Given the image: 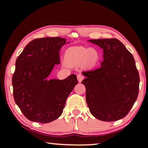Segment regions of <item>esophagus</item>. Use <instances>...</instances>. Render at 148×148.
<instances>
[{
  "label": "esophagus",
  "mask_w": 148,
  "mask_h": 148,
  "mask_svg": "<svg viewBox=\"0 0 148 148\" xmlns=\"http://www.w3.org/2000/svg\"><path fill=\"white\" fill-rule=\"evenodd\" d=\"M84 79V76L82 74H78L77 75V80L79 82H81Z\"/></svg>",
  "instance_id": "1"
}]
</instances>
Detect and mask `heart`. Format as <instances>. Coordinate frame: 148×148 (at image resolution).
Segmentation results:
<instances>
[{
	"mask_svg": "<svg viewBox=\"0 0 148 148\" xmlns=\"http://www.w3.org/2000/svg\"><path fill=\"white\" fill-rule=\"evenodd\" d=\"M65 58L69 64L71 65L85 62L88 65L96 64L99 58L98 50L95 48H86L83 46L69 48L65 52Z\"/></svg>",
	"mask_w": 148,
	"mask_h": 148,
	"instance_id": "obj_1",
	"label": "heart"
}]
</instances>
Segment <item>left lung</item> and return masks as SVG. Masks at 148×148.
Returning <instances> with one entry per match:
<instances>
[{
  "instance_id": "obj_1",
  "label": "left lung",
  "mask_w": 148,
  "mask_h": 148,
  "mask_svg": "<svg viewBox=\"0 0 148 148\" xmlns=\"http://www.w3.org/2000/svg\"><path fill=\"white\" fill-rule=\"evenodd\" d=\"M103 49V60L95 70L84 71L90 112L102 121H115L128 114L139 94V75L135 59L116 38L90 40Z\"/></svg>"
}]
</instances>
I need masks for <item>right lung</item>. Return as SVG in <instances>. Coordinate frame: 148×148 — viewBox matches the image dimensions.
<instances>
[{"label": "right lung", "instance_id": "obj_1", "mask_svg": "<svg viewBox=\"0 0 148 148\" xmlns=\"http://www.w3.org/2000/svg\"><path fill=\"white\" fill-rule=\"evenodd\" d=\"M66 42L59 37L35 39L16 60L12 78L14 100L29 121L48 123L58 119L77 84L75 74L62 80L47 79L54 65L60 63L59 51Z\"/></svg>", "mask_w": 148, "mask_h": 148}]
</instances>
